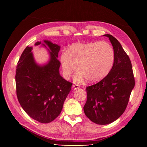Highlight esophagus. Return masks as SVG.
<instances>
[{
  "label": "esophagus",
  "mask_w": 147,
  "mask_h": 147,
  "mask_svg": "<svg viewBox=\"0 0 147 147\" xmlns=\"http://www.w3.org/2000/svg\"><path fill=\"white\" fill-rule=\"evenodd\" d=\"M73 88H74V89H78L80 88V86L77 85V84H74V85L73 86Z\"/></svg>",
  "instance_id": "obj_1"
}]
</instances>
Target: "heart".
<instances>
[{
  "mask_svg": "<svg viewBox=\"0 0 147 147\" xmlns=\"http://www.w3.org/2000/svg\"><path fill=\"white\" fill-rule=\"evenodd\" d=\"M63 76L70 78L78 65L76 82L88 79L91 82L102 80L110 73L115 61V51L106 41L74 43L59 58Z\"/></svg>",
  "mask_w": 147,
  "mask_h": 147,
  "instance_id": "b5f03b06",
  "label": "heart"
}]
</instances>
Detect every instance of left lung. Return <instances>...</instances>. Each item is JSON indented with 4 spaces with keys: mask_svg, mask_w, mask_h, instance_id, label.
Instances as JSON below:
<instances>
[{
    "mask_svg": "<svg viewBox=\"0 0 147 147\" xmlns=\"http://www.w3.org/2000/svg\"><path fill=\"white\" fill-rule=\"evenodd\" d=\"M109 38L115 51V61L110 73L99 82L86 88L85 115L93 123L104 125L122 115L135 86L130 59L116 38Z\"/></svg>",
    "mask_w": 147,
    "mask_h": 147,
    "instance_id": "1",
    "label": "left lung"
}]
</instances>
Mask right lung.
I'll use <instances>...</instances> for the list:
<instances>
[{"label":"right lung","instance_id":"add662e5","mask_svg":"<svg viewBox=\"0 0 147 147\" xmlns=\"http://www.w3.org/2000/svg\"><path fill=\"white\" fill-rule=\"evenodd\" d=\"M43 43L37 41L35 46L41 45L47 50L49 61L38 63L32 47H26L17 63L16 82L17 98L22 108L34 120L49 123L60 114L73 84L59 74L61 63L58 58L60 46L49 40H43Z\"/></svg>","mask_w":147,"mask_h":147}]
</instances>
